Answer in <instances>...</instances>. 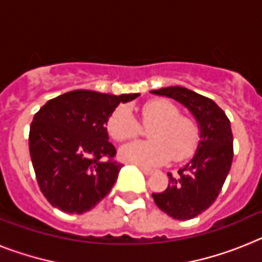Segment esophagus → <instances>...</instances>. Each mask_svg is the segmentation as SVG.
Here are the masks:
<instances>
[{
    "label": "esophagus",
    "instance_id": "1",
    "mask_svg": "<svg viewBox=\"0 0 262 262\" xmlns=\"http://www.w3.org/2000/svg\"><path fill=\"white\" fill-rule=\"evenodd\" d=\"M139 169H140V170H142V172L144 173L145 176H151L152 173H154V170H152V169L144 168V166H140V165H139Z\"/></svg>",
    "mask_w": 262,
    "mask_h": 262
}]
</instances>
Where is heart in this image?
<instances>
[{
    "label": "heart",
    "instance_id": "heart-1",
    "mask_svg": "<svg viewBox=\"0 0 262 262\" xmlns=\"http://www.w3.org/2000/svg\"><path fill=\"white\" fill-rule=\"evenodd\" d=\"M143 126L148 129V142H134L120 151L127 163L140 166H156L166 163L170 157L184 160L195 151L200 142V126L173 102L164 98L148 101L140 107ZM107 131L117 142H127L136 138L142 127L133 113L124 106L113 111L107 119Z\"/></svg>",
    "mask_w": 262,
    "mask_h": 262
}]
</instances>
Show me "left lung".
<instances>
[{
	"label": "left lung",
	"instance_id": "8db88e82",
	"mask_svg": "<svg viewBox=\"0 0 262 262\" xmlns=\"http://www.w3.org/2000/svg\"><path fill=\"white\" fill-rule=\"evenodd\" d=\"M151 93L181 102L200 123L201 140L190 163L180 169L177 176L168 173V187L152 194L161 211L173 219L189 221L215 202L230 172L233 159L230 119L212 99L186 88H161Z\"/></svg>",
	"mask_w": 262,
	"mask_h": 262
}]
</instances>
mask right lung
<instances>
[{
    "instance_id": "right-lung-1",
    "label": "right lung",
    "mask_w": 262,
    "mask_h": 262,
    "mask_svg": "<svg viewBox=\"0 0 262 262\" xmlns=\"http://www.w3.org/2000/svg\"><path fill=\"white\" fill-rule=\"evenodd\" d=\"M138 96L73 90L50 99L34 115L30 156L40 191L53 207L84 214L110 193L123 164L114 160L106 123L120 102Z\"/></svg>"
}]
</instances>
